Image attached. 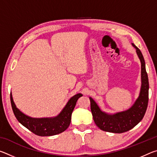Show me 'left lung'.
<instances>
[{"mask_svg":"<svg viewBox=\"0 0 157 157\" xmlns=\"http://www.w3.org/2000/svg\"><path fill=\"white\" fill-rule=\"evenodd\" d=\"M136 49L141 63V87L139 96L129 109L114 114H108L101 111L96 102L89 98L91 110L96 125L103 131L112 133H123L129 131L139 124L147 110L149 95V82L145 69L144 58L140 50L132 44Z\"/></svg>","mask_w":157,"mask_h":157,"instance_id":"8db88e82","label":"left lung"}]
</instances>
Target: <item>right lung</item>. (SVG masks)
<instances>
[{
  "label": "right lung",
  "instance_id": "obj_1",
  "mask_svg": "<svg viewBox=\"0 0 157 157\" xmlns=\"http://www.w3.org/2000/svg\"><path fill=\"white\" fill-rule=\"evenodd\" d=\"M82 94H78L68 100L67 104L58 116L53 118H34L25 115L16 105L13 100L12 94H10V100L13 112L18 121L28 129L34 134L40 136H50L60 134L68 128L71 121V114L78 98Z\"/></svg>",
  "mask_w": 157,
  "mask_h": 157
}]
</instances>
